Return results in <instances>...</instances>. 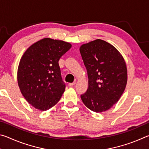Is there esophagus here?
Returning <instances> with one entry per match:
<instances>
[{
  "mask_svg": "<svg viewBox=\"0 0 149 149\" xmlns=\"http://www.w3.org/2000/svg\"><path fill=\"white\" fill-rule=\"evenodd\" d=\"M75 82H73V83H70L68 85H69V86L72 87V86H74V85H75Z\"/></svg>",
  "mask_w": 149,
  "mask_h": 149,
  "instance_id": "1",
  "label": "esophagus"
}]
</instances>
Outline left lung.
Listing matches in <instances>:
<instances>
[{
	"label": "left lung",
	"instance_id": "left-lung-1",
	"mask_svg": "<svg viewBox=\"0 0 149 149\" xmlns=\"http://www.w3.org/2000/svg\"><path fill=\"white\" fill-rule=\"evenodd\" d=\"M79 50L89 79V87L81 99L95 112L110 109L120 99L127 84L124 59L114 46L101 39L82 45Z\"/></svg>",
	"mask_w": 149,
	"mask_h": 149
}]
</instances>
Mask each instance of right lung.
I'll use <instances>...</instances> for the list:
<instances>
[{
	"instance_id": "add662e5",
	"label": "right lung",
	"mask_w": 149,
	"mask_h": 149,
	"mask_svg": "<svg viewBox=\"0 0 149 149\" xmlns=\"http://www.w3.org/2000/svg\"><path fill=\"white\" fill-rule=\"evenodd\" d=\"M72 47L59 40L45 38L27 49L19 61L17 82L25 99L37 109H50L59 101L65 84L58 61Z\"/></svg>"
}]
</instances>
